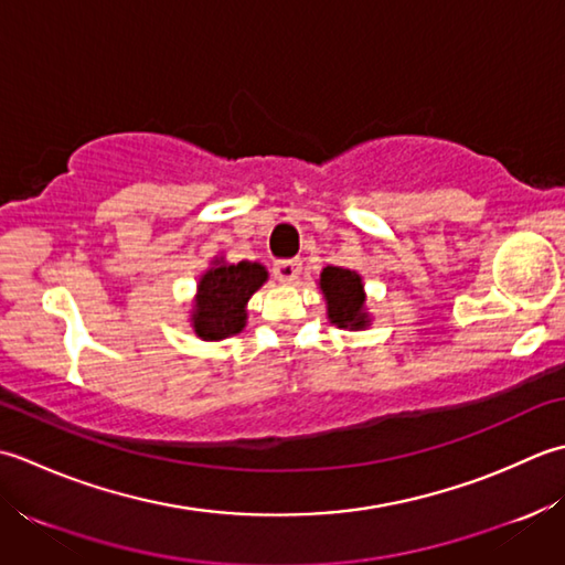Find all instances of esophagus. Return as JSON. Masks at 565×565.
Listing matches in <instances>:
<instances>
[{
	"instance_id": "obj_1",
	"label": "esophagus",
	"mask_w": 565,
	"mask_h": 565,
	"mask_svg": "<svg viewBox=\"0 0 565 565\" xmlns=\"http://www.w3.org/2000/svg\"><path fill=\"white\" fill-rule=\"evenodd\" d=\"M299 273H302V263H299L297 258H287V260H278L273 266V275L275 278H278V282H282V285H292L297 278H299Z\"/></svg>"
}]
</instances>
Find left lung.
Masks as SVG:
<instances>
[{
    "instance_id": "obj_1",
    "label": "left lung",
    "mask_w": 565,
    "mask_h": 565,
    "mask_svg": "<svg viewBox=\"0 0 565 565\" xmlns=\"http://www.w3.org/2000/svg\"><path fill=\"white\" fill-rule=\"evenodd\" d=\"M319 290L324 295L327 317L333 327L363 331L371 327V312L365 307V285L355 270L327 266L319 273Z\"/></svg>"
}]
</instances>
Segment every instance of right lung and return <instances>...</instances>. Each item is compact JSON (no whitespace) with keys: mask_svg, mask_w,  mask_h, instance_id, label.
Instances as JSON below:
<instances>
[{"mask_svg":"<svg viewBox=\"0 0 565 565\" xmlns=\"http://www.w3.org/2000/svg\"><path fill=\"white\" fill-rule=\"evenodd\" d=\"M266 282L268 270L263 263H228L224 256H214L210 268L200 275L192 297L190 327L198 339L224 341L244 331L248 299Z\"/></svg>","mask_w":565,"mask_h":565,"instance_id":"add662e5","label":"right lung"}]
</instances>
